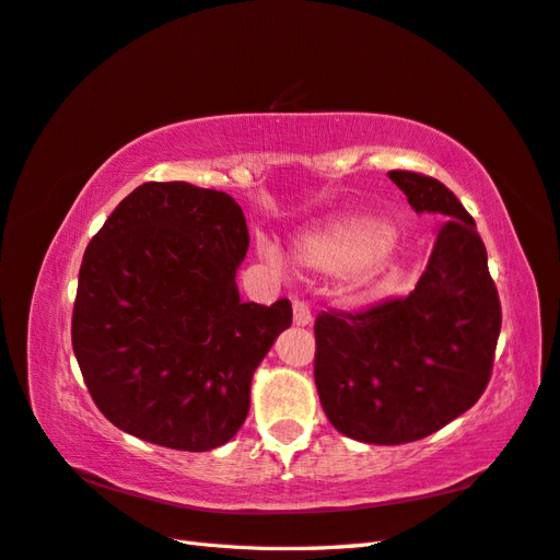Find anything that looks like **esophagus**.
<instances>
[{"instance_id": "obj_1", "label": "esophagus", "mask_w": 560, "mask_h": 560, "mask_svg": "<svg viewBox=\"0 0 560 560\" xmlns=\"http://www.w3.org/2000/svg\"><path fill=\"white\" fill-rule=\"evenodd\" d=\"M292 318H294V326H300V328L312 326V320H314L312 308H308V304H304V302H294L292 304Z\"/></svg>"}]
</instances>
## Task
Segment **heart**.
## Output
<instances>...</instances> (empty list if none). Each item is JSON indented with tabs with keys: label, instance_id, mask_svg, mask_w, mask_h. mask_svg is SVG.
Instances as JSON below:
<instances>
[{
	"label": "heart",
	"instance_id": "obj_1",
	"mask_svg": "<svg viewBox=\"0 0 560 560\" xmlns=\"http://www.w3.org/2000/svg\"><path fill=\"white\" fill-rule=\"evenodd\" d=\"M395 254L388 222L374 215H347L296 244V260L323 272H357V282L374 284Z\"/></svg>",
	"mask_w": 560,
	"mask_h": 560
}]
</instances>
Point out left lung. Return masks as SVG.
<instances>
[{
	"label": "left lung",
	"instance_id": "8db88e82",
	"mask_svg": "<svg viewBox=\"0 0 560 560\" xmlns=\"http://www.w3.org/2000/svg\"><path fill=\"white\" fill-rule=\"evenodd\" d=\"M417 213H441L427 270L407 296L362 314L316 318L314 378L330 424L362 443L427 439L487 388L501 332V302L475 220L451 189L393 170Z\"/></svg>",
	"mask_w": 560,
	"mask_h": 560
}]
</instances>
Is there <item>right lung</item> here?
Here are the masks:
<instances>
[{
  "mask_svg": "<svg viewBox=\"0 0 560 560\" xmlns=\"http://www.w3.org/2000/svg\"><path fill=\"white\" fill-rule=\"evenodd\" d=\"M248 230L225 191L148 182L112 210L79 270L71 345L117 429L203 453L240 431L256 366L292 304L242 302Z\"/></svg>",
  "mask_w": 560,
  "mask_h": 560,
  "instance_id": "obj_1",
  "label": "right lung"
}]
</instances>
